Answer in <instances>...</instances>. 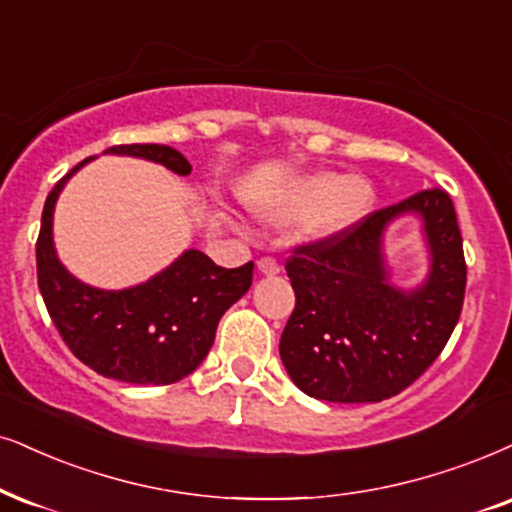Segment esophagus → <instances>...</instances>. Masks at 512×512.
<instances>
[{
    "label": "esophagus",
    "mask_w": 512,
    "mask_h": 512,
    "mask_svg": "<svg viewBox=\"0 0 512 512\" xmlns=\"http://www.w3.org/2000/svg\"><path fill=\"white\" fill-rule=\"evenodd\" d=\"M257 269H260L262 274L274 276V274H278V271H281V264H278L276 257L267 255V257H260V260H257Z\"/></svg>",
    "instance_id": "1"
}]
</instances>
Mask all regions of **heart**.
I'll list each match as a JSON object with an SVG mask.
<instances>
[{
	"mask_svg": "<svg viewBox=\"0 0 512 512\" xmlns=\"http://www.w3.org/2000/svg\"><path fill=\"white\" fill-rule=\"evenodd\" d=\"M375 203L373 184L364 177H340L319 172L297 181L278 203V219H302L314 215L312 234L335 236L361 222Z\"/></svg>",
	"mask_w": 512,
	"mask_h": 512,
	"instance_id": "1",
	"label": "heart"
}]
</instances>
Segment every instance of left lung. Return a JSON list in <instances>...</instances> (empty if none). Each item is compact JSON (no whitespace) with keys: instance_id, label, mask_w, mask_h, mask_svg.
Here are the masks:
<instances>
[{"instance_id":"1","label":"left lung","mask_w":512,"mask_h":512,"mask_svg":"<svg viewBox=\"0 0 512 512\" xmlns=\"http://www.w3.org/2000/svg\"><path fill=\"white\" fill-rule=\"evenodd\" d=\"M424 217L433 267L413 294L386 283L382 231L394 216ZM295 309L283 328L281 361L309 397L338 404L390 399L432 366L463 309L468 267L454 203L425 189L335 236L295 245L286 260Z\"/></svg>"}]
</instances>
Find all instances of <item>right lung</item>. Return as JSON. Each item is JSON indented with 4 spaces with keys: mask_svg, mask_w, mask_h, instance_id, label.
Masks as SVG:
<instances>
[{
    "mask_svg": "<svg viewBox=\"0 0 512 512\" xmlns=\"http://www.w3.org/2000/svg\"><path fill=\"white\" fill-rule=\"evenodd\" d=\"M103 153L134 155L177 174H191L189 160L170 146L122 144ZM87 160L56 181L44 203L37 236V286L47 312L70 352L99 375L134 385L177 383L208 357L219 319L248 293L255 264L224 269L200 250H186L172 267L141 286H84L58 262L51 219L63 184Z\"/></svg>",
    "mask_w": 512,
    "mask_h": 512,
    "instance_id": "1",
    "label": "right lung"
}]
</instances>
